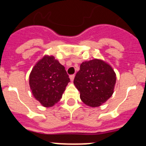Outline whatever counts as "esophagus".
Segmentation results:
<instances>
[{
	"label": "esophagus",
	"instance_id": "obj_1",
	"mask_svg": "<svg viewBox=\"0 0 146 146\" xmlns=\"http://www.w3.org/2000/svg\"><path fill=\"white\" fill-rule=\"evenodd\" d=\"M69 78H70V80L72 81V82H73L74 81V75L73 74V75H70L69 76Z\"/></svg>",
	"mask_w": 146,
	"mask_h": 146
}]
</instances>
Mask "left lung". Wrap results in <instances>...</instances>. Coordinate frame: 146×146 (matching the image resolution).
<instances>
[{"label":"left lung","instance_id":"8db88e82","mask_svg":"<svg viewBox=\"0 0 146 146\" xmlns=\"http://www.w3.org/2000/svg\"><path fill=\"white\" fill-rule=\"evenodd\" d=\"M116 82L112 66L101 59L82 62L74 80L82 102L91 108L101 106L111 97Z\"/></svg>","mask_w":146,"mask_h":146}]
</instances>
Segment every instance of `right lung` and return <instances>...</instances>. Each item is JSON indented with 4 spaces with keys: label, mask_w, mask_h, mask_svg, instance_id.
<instances>
[{
    "label": "right lung",
    "mask_w": 146,
    "mask_h": 146,
    "mask_svg": "<svg viewBox=\"0 0 146 146\" xmlns=\"http://www.w3.org/2000/svg\"><path fill=\"white\" fill-rule=\"evenodd\" d=\"M70 82L65 67L52 55H44L35 64L29 75L33 96L43 107L50 108L61 99Z\"/></svg>",
    "instance_id": "obj_1"
}]
</instances>
